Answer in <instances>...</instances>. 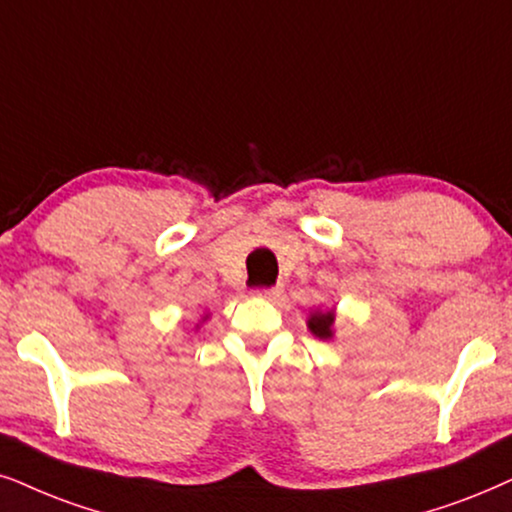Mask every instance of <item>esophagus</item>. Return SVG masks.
I'll use <instances>...</instances> for the list:
<instances>
[{
    "mask_svg": "<svg viewBox=\"0 0 512 512\" xmlns=\"http://www.w3.org/2000/svg\"><path fill=\"white\" fill-rule=\"evenodd\" d=\"M257 297H264V300H276L278 295H281V288L278 286H269V288H257L255 290Z\"/></svg>",
    "mask_w": 512,
    "mask_h": 512,
    "instance_id": "1",
    "label": "esophagus"
}]
</instances>
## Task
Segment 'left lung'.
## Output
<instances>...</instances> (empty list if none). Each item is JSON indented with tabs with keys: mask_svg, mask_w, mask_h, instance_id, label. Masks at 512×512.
I'll use <instances>...</instances> for the list:
<instances>
[{
	"mask_svg": "<svg viewBox=\"0 0 512 512\" xmlns=\"http://www.w3.org/2000/svg\"><path fill=\"white\" fill-rule=\"evenodd\" d=\"M333 321H335L333 312H316V314L309 316L307 326H309V331L316 335V338L326 340V338H331V335H333V331H331Z\"/></svg>",
	"mask_w": 512,
	"mask_h": 512,
	"instance_id": "8db88e82",
	"label": "left lung"
}]
</instances>
